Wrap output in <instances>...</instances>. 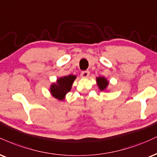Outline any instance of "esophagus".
<instances>
[{
	"instance_id": "obj_1",
	"label": "esophagus",
	"mask_w": 157,
	"mask_h": 157,
	"mask_svg": "<svg viewBox=\"0 0 157 157\" xmlns=\"http://www.w3.org/2000/svg\"><path fill=\"white\" fill-rule=\"evenodd\" d=\"M89 75H90L89 71H83L80 74V76L81 77H82V78H87V77H89Z\"/></svg>"
}]
</instances>
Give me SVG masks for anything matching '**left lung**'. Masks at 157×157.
<instances>
[{"label":"left lung","instance_id":"1","mask_svg":"<svg viewBox=\"0 0 157 157\" xmlns=\"http://www.w3.org/2000/svg\"><path fill=\"white\" fill-rule=\"evenodd\" d=\"M97 82L99 86V89L101 90H104L106 89V88L108 86V81H107L105 77H99L97 78Z\"/></svg>","mask_w":157,"mask_h":157}]
</instances>
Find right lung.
Returning <instances> with one entry per match:
<instances>
[{
	"label": "right lung",
	"mask_w": 157,
	"mask_h": 157,
	"mask_svg": "<svg viewBox=\"0 0 157 157\" xmlns=\"http://www.w3.org/2000/svg\"><path fill=\"white\" fill-rule=\"evenodd\" d=\"M75 79H76V76H74V75H71L62 77L58 79L56 83L51 85V94L55 98L59 100L64 99L66 94L71 90V86H72L74 80Z\"/></svg>",
	"instance_id": "add662e5"
}]
</instances>
